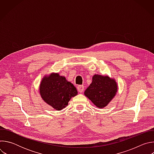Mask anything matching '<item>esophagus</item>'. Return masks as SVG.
<instances>
[{"instance_id": "obj_1", "label": "esophagus", "mask_w": 154, "mask_h": 154, "mask_svg": "<svg viewBox=\"0 0 154 154\" xmlns=\"http://www.w3.org/2000/svg\"><path fill=\"white\" fill-rule=\"evenodd\" d=\"M77 90L79 93H82L84 91V86L83 85H79L77 86Z\"/></svg>"}]
</instances>
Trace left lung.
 <instances>
[{"label": "left lung", "mask_w": 154, "mask_h": 154, "mask_svg": "<svg viewBox=\"0 0 154 154\" xmlns=\"http://www.w3.org/2000/svg\"><path fill=\"white\" fill-rule=\"evenodd\" d=\"M117 91V83L114 79L96 74L84 94L97 107L102 108L113 99Z\"/></svg>", "instance_id": "left-lung-1"}]
</instances>
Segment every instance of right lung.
<instances>
[{
  "mask_svg": "<svg viewBox=\"0 0 154 154\" xmlns=\"http://www.w3.org/2000/svg\"><path fill=\"white\" fill-rule=\"evenodd\" d=\"M39 93L44 101L58 111L67 106L71 97L77 94L76 88L57 73L42 79Z\"/></svg>",
  "mask_w": 154,
  "mask_h": 154,
  "instance_id": "add662e5",
  "label": "right lung"
}]
</instances>
